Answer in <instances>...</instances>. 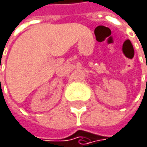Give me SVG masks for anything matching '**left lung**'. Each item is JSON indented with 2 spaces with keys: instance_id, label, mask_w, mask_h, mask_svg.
<instances>
[{
  "instance_id": "8db88e82",
  "label": "left lung",
  "mask_w": 147,
  "mask_h": 147,
  "mask_svg": "<svg viewBox=\"0 0 147 147\" xmlns=\"http://www.w3.org/2000/svg\"><path fill=\"white\" fill-rule=\"evenodd\" d=\"M146 82H147V78H146Z\"/></svg>"
}]
</instances>
